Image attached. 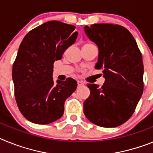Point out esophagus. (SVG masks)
Here are the masks:
<instances>
[{"label": "esophagus", "mask_w": 153, "mask_h": 153, "mask_svg": "<svg viewBox=\"0 0 153 153\" xmlns=\"http://www.w3.org/2000/svg\"><path fill=\"white\" fill-rule=\"evenodd\" d=\"M77 83H78V87H81V86H82L83 85H84V83H83L82 82H81V81H78Z\"/></svg>", "instance_id": "1"}]
</instances>
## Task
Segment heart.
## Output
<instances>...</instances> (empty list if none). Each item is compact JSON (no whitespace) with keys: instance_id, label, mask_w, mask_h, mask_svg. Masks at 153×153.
<instances>
[{"instance_id":"1","label":"heart","mask_w":153,"mask_h":153,"mask_svg":"<svg viewBox=\"0 0 153 153\" xmlns=\"http://www.w3.org/2000/svg\"><path fill=\"white\" fill-rule=\"evenodd\" d=\"M86 45H87V44H86Z\"/></svg>"}]
</instances>
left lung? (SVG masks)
Returning <instances> with one entry per match:
<instances>
[{"instance_id":"8db88e82","label":"left lung","mask_w":153,"mask_h":153,"mask_svg":"<svg viewBox=\"0 0 153 153\" xmlns=\"http://www.w3.org/2000/svg\"><path fill=\"white\" fill-rule=\"evenodd\" d=\"M85 32L99 48L96 69H102L105 83L88 84L90 95L84 113L91 123L105 128L128 120L143 92V62L135 38L126 27L94 24Z\"/></svg>"}]
</instances>
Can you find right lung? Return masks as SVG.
Instances as JSON below:
<instances>
[{
  "label": "right lung",
  "mask_w": 153,
  "mask_h": 153,
  "mask_svg": "<svg viewBox=\"0 0 153 153\" xmlns=\"http://www.w3.org/2000/svg\"><path fill=\"white\" fill-rule=\"evenodd\" d=\"M74 25L51 21L30 30L20 45L12 68L14 95L25 119L46 125L64 113L65 102L76 89L77 82L53 79L54 62L75 42Z\"/></svg>",
  "instance_id": "right-lung-1"
}]
</instances>
